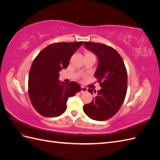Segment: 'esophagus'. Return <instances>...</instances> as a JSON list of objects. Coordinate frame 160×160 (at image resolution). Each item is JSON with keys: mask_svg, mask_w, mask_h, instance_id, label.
Instances as JSON below:
<instances>
[{"mask_svg": "<svg viewBox=\"0 0 160 160\" xmlns=\"http://www.w3.org/2000/svg\"><path fill=\"white\" fill-rule=\"evenodd\" d=\"M88 91V88H85V87L82 86L81 87V93H85V92Z\"/></svg>", "mask_w": 160, "mask_h": 160, "instance_id": "esophagus-1", "label": "esophagus"}]
</instances>
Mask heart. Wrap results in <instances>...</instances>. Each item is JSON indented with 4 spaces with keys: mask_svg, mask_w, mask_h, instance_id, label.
Returning <instances> with one entry per match:
<instances>
[{
    "mask_svg": "<svg viewBox=\"0 0 160 160\" xmlns=\"http://www.w3.org/2000/svg\"><path fill=\"white\" fill-rule=\"evenodd\" d=\"M87 54H91V53H90V52H88V53H87Z\"/></svg>",
    "mask_w": 160,
    "mask_h": 160,
    "instance_id": "heart-1",
    "label": "heart"
}]
</instances>
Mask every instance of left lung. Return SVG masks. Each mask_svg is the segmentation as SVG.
Listing matches in <instances>:
<instances>
[{
  "label": "left lung",
  "instance_id": "left-lung-1",
  "mask_svg": "<svg viewBox=\"0 0 160 160\" xmlns=\"http://www.w3.org/2000/svg\"><path fill=\"white\" fill-rule=\"evenodd\" d=\"M84 46L98 58L95 77L101 89L90 103L83 106V111L92 119L107 120L117 113L124 101L128 88L126 68L122 57L113 48L93 42H85ZM88 91L93 93L91 89Z\"/></svg>",
  "mask_w": 160,
  "mask_h": 160
}]
</instances>
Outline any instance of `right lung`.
<instances>
[{
  "instance_id": "obj_1",
  "label": "right lung",
  "mask_w": 160,
  "mask_h": 160,
  "mask_svg": "<svg viewBox=\"0 0 160 160\" xmlns=\"http://www.w3.org/2000/svg\"><path fill=\"white\" fill-rule=\"evenodd\" d=\"M83 43H53L34 59L28 75V95L34 108L42 116L55 118L62 115L67 109L69 98L81 90L77 82H60L59 72L68 67L71 57Z\"/></svg>"
}]
</instances>
